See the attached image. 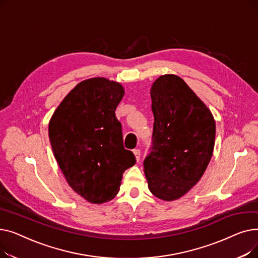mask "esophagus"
<instances>
[{
    "instance_id": "34e87169",
    "label": "esophagus",
    "mask_w": 258,
    "mask_h": 258,
    "mask_svg": "<svg viewBox=\"0 0 258 258\" xmlns=\"http://www.w3.org/2000/svg\"><path fill=\"white\" fill-rule=\"evenodd\" d=\"M133 153H134L135 157H136V160L139 162V161H140V157H141V152H140V150H138V148H136V150L133 151Z\"/></svg>"
}]
</instances>
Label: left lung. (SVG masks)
Listing matches in <instances>:
<instances>
[{
    "label": "left lung",
    "instance_id": "1",
    "mask_svg": "<svg viewBox=\"0 0 258 258\" xmlns=\"http://www.w3.org/2000/svg\"><path fill=\"white\" fill-rule=\"evenodd\" d=\"M151 97L155 122L144 173L155 197L174 201L204 174L213 154L215 121L206 104L177 75L157 78Z\"/></svg>",
    "mask_w": 258,
    "mask_h": 258
}]
</instances>
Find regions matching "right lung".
Wrapping results in <instances>:
<instances>
[{
	"instance_id": "right-lung-1",
	"label": "right lung",
	"mask_w": 258,
	"mask_h": 258,
	"mask_svg": "<svg viewBox=\"0 0 258 258\" xmlns=\"http://www.w3.org/2000/svg\"><path fill=\"white\" fill-rule=\"evenodd\" d=\"M124 95L119 83L95 77L79 83L49 122L52 151L73 190L93 204L111 201L122 174L136 163L123 146L115 110Z\"/></svg>"
}]
</instances>
